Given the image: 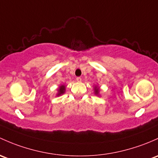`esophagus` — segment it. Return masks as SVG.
<instances>
[{"instance_id":"obj_1","label":"esophagus","mask_w":158,"mask_h":158,"mask_svg":"<svg viewBox=\"0 0 158 158\" xmlns=\"http://www.w3.org/2000/svg\"><path fill=\"white\" fill-rule=\"evenodd\" d=\"M76 81H77L78 82H80L81 81H82V78H81V77H77V78H76Z\"/></svg>"}]
</instances>
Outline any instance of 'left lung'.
<instances>
[{
  "label": "left lung",
  "mask_w": 158,
  "mask_h": 158,
  "mask_svg": "<svg viewBox=\"0 0 158 158\" xmlns=\"http://www.w3.org/2000/svg\"><path fill=\"white\" fill-rule=\"evenodd\" d=\"M98 89H97V88H96V89H95V90H94V92H95V94H98Z\"/></svg>",
  "instance_id": "8db88e82"
}]
</instances>
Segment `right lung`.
<instances>
[{"instance_id": "obj_1", "label": "right lung", "mask_w": 158, "mask_h": 158, "mask_svg": "<svg viewBox=\"0 0 158 158\" xmlns=\"http://www.w3.org/2000/svg\"><path fill=\"white\" fill-rule=\"evenodd\" d=\"M58 92H59V93L57 94V95H60V94H64V92H65V86L61 85L60 87V89H58Z\"/></svg>"}]
</instances>
